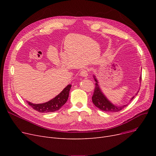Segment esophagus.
<instances>
[{
	"instance_id": "esophagus-1",
	"label": "esophagus",
	"mask_w": 156,
	"mask_h": 156,
	"mask_svg": "<svg viewBox=\"0 0 156 156\" xmlns=\"http://www.w3.org/2000/svg\"><path fill=\"white\" fill-rule=\"evenodd\" d=\"M80 75L82 77H87L88 76V71L87 69H83L80 72Z\"/></svg>"
}]
</instances>
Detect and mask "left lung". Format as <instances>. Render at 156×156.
<instances>
[{
	"label": "left lung",
	"instance_id": "1",
	"mask_svg": "<svg viewBox=\"0 0 156 156\" xmlns=\"http://www.w3.org/2000/svg\"><path fill=\"white\" fill-rule=\"evenodd\" d=\"M93 77L94 78V80L95 81V87L94 92L92 96V102L97 108H99V109L105 112H118L123 109L128 105V104H125V105H116L113 104L102 92V90L100 87V85H99V81L97 80L95 75H94ZM141 79H142V75L140 76V79H139V80H140L139 81H140V82L141 81ZM139 90L135 94V95L138 94ZM135 95L131 98L129 102L132 101V100L135 97Z\"/></svg>",
	"mask_w": 156,
	"mask_h": 156
}]
</instances>
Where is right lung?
Returning a JSON list of instances; mask_svg holds the SVG:
<instances>
[{"mask_svg":"<svg viewBox=\"0 0 156 156\" xmlns=\"http://www.w3.org/2000/svg\"><path fill=\"white\" fill-rule=\"evenodd\" d=\"M71 87V85H67L59 94L55 96L54 99L45 103L34 104L29 101L27 102L33 109L37 111L38 112L42 113L54 112L59 110L66 102L69 97V93Z\"/></svg>","mask_w":156,"mask_h":156,"instance_id":"obj_1","label":"right lung"}]
</instances>
